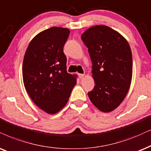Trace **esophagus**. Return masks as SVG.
Masks as SVG:
<instances>
[{
	"mask_svg": "<svg viewBox=\"0 0 151 151\" xmlns=\"http://www.w3.org/2000/svg\"><path fill=\"white\" fill-rule=\"evenodd\" d=\"M79 77L80 79H82V78L84 77V74H79Z\"/></svg>",
	"mask_w": 151,
	"mask_h": 151,
	"instance_id": "34e87169",
	"label": "esophagus"
}]
</instances>
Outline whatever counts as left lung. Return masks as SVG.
<instances>
[{
  "label": "left lung",
  "instance_id": "1",
  "mask_svg": "<svg viewBox=\"0 0 151 151\" xmlns=\"http://www.w3.org/2000/svg\"><path fill=\"white\" fill-rule=\"evenodd\" d=\"M81 37L93 64L95 86L88 93L90 100L102 111H111L123 102L130 86V47L119 33L103 25L88 28Z\"/></svg>",
  "mask_w": 151,
  "mask_h": 151
}]
</instances>
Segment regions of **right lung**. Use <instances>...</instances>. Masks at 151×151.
<instances>
[{"label":"right lung","instance_id":"1","mask_svg":"<svg viewBox=\"0 0 151 151\" xmlns=\"http://www.w3.org/2000/svg\"><path fill=\"white\" fill-rule=\"evenodd\" d=\"M68 28L51 27L30 41L23 62L25 88L38 107L54 114L65 106L77 75L67 72L63 47L70 35Z\"/></svg>","mask_w":151,"mask_h":151}]
</instances>
